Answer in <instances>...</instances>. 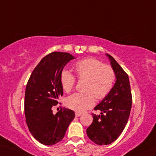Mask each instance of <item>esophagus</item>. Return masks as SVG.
I'll list each match as a JSON object with an SVG mask.
<instances>
[{
    "label": "esophagus",
    "mask_w": 156,
    "mask_h": 156,
    "mask_svg": "<svg viewBox=\"0 0 156 156\" xmlns=\"http://www.w3.org/2000/svg\"><path fill=\"white\" fill-rule=\"evenodd\" d=\"M81 114H82V113H81V112H75V116H76V117L81 116Z\"/></svg>",
    "instance_id": "esophagus-1"
}]
</instances>
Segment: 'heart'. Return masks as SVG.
Wrapping results in <instances>:
<instances>
[{"mask_svg":"<svg viewBox=\"0 0 156 156\" xmlns=\"http://www.w3.org/2000/svg\"><path fill=\"white\" fill-rule=\"evenodd\" d=\"M76 77L85 80L83 90L80 93H74L68 97L66 103L71 110L83 112L93 106L95 97L103 99L110 93L116 79L115 72L110 66L105 65L102 62L93 57L81 59L74 66ZM62 88L66 92L73 90L76 78L68 70H63L60 75Z\"/></svg>","mask_w":156,"mask_h":156,"instance_id":"heart-1","label":"heart"}]
</instances>
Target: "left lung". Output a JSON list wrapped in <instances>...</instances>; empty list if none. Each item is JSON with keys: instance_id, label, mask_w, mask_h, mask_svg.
Listing matches in <instances>:
<instances>
[{"instance_id": "8db88e82", "label": "left lung", "mask_w": 156, "mask_h": 156, "mask_svg": "<svg viewBox=\"0 0 156 156\" xmlns=\"http://www.w3.org/2000/svg\"><path fill=\"white\" fill-rule=\"evenodd\" d=\"M115 72L116 82L107 97L94 108L101 115L93 116V121L87 128L88 138L99 145H107L116 140L125 129L129 119L132 96L129 77L112 56L106 54Z\"/></svg>"}]
</instances>
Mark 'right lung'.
Instances as JSON below:
<instances>
[{
  "label": "right lung",
  "mask_w": 156,
  "mask_h": 156,
  "mask_svg": "<svg viewBox=\"0 0 156 156\" xmlns=\"http://www.w3.org/2000/svg\"><path fill=\"white\" fill-rule=\"evenodd\" d=\"M75 59L72 55L53 52L43 57L33 70L27 82L24 97V114L32 136L44 145L61 141L73 120L75 112L62 108L55 114L52 108L63 95L60 75L68 62Z\"/></svg>",
  "instance_id": "right-lung-1"
}]
</instances>
